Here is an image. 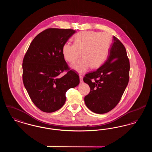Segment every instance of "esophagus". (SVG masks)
<instances>
[{
    "label": "esophagus",
    "instance_id": "obj_1",
    "mask_svg": "<svg viewBox=\"0 0 152 152\" xmlns=\"http://www.w3.org/2000/svg\"><path fill=\"white\" fill-rule=\"evenodd\" d=\"M79 77L80 81V83H83V76L82 75H80Z\"/></svg>",
    "mask_w": 152,
    "mask_h": 152
}]
</instances>
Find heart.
Listing matches in <instances>:
<instances>
[{
    "instance_id": "1",
    "label": "heart",
    "mask_w": 152,
    "mask_h": 152,
    "mask_svg": "<svg viewBox=\"0 0 152 152\" xmlns=\"http://www.w3.org/2000/svg\"><path fill=\"white\" fill-rule=\"evenodd\" d=\"M73 44L66 43L62 52L65 60L69 63L76 61L81 55L83 58L73 63L72 68L79 73L89 69L97 68L105 61L108 55L111 36L108 32L82 31L73 38Z\"/></svg>"
}]
</instances>
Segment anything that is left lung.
Segmentation results:
<instances>
[{
	"label": "left lung",
	"mask_w": 152,
	"mask_h": 152,
	"mask_svg": "<svg viewBox=\"0 0 152 152\" xmlns=\"http://www.w3.org/2000/svg\"><path fill=\"white\" fill-rule=\"evenodd\" d=\"M113 37L107 61L83 79L91 89L84 97L86 105L98 114L107 113L116 107L129 79L130 64L126 49L116 37Z\"/></svg>",
	"instance_id": "obj_1"
}]
</instances>
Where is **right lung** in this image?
I'll use <instances>...</instances> for the list:
<instances>
[{
    "label": "right lung",
    "mask_w": 152,
    "mask_h": 152,
    "mask_svg": "<svg viewBox=\"0 0 152 152\" xmlns=\"http://www.w3.org/2000/svg\"><path fill=\"white\" fill-rule=\"evenodd\" d=\"M76 32L71 29L48 28L34 39L23 61V81L34 104L51 113L64 104L66 91L79 84L78 74L70 70L63 46ZM67 73L61 78L58 75Z\"/></svg>",
    "instance_id": "obj_1"
}]
</instances>
